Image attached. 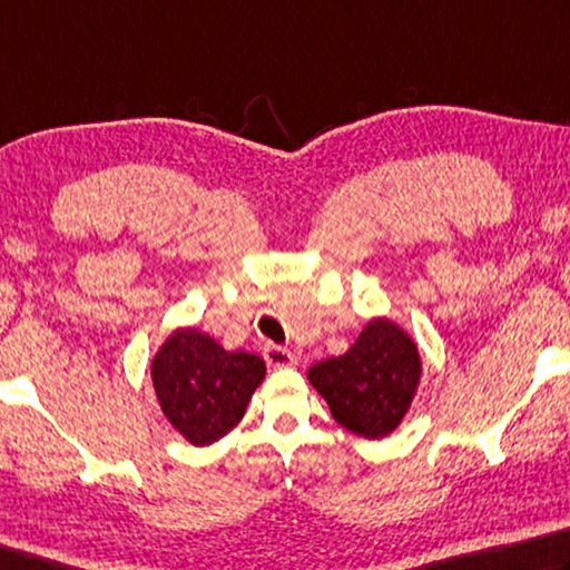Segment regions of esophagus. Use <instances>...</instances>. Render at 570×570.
<instances>
[{
    "instance_id": "34e87169",
    "label": "esophagus",
    "mask_w": 570,
    "mask_h": 570,
    "mask_svg": "<svg viewBox=\"0 0 570 570\" xmlns=\"http://www.w3.org/2000/svg\"><path fill=\"white\" fill-rule=\"evenodd\" d=\"M264 358H266V364L274 366V368H286V366L296 364V356L292 354V351L284 348V346H276V344H266Z\"/></svg>"
}]
</instances>
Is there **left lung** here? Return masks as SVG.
Segmentation results:
<instances>
[{"instance_id": "8db88e82", "label": "left lung", "mask_w": 570, "mask_h": 570, "mask_svg": "<svg viewBox=\"0 0 570 570\" xmlns=\"http://www.w3.org/2000/svg\"><path fill=\"white\" fill-rule=\"evenodd\" d=\"M423 376L419 344L386 316L371 318L346 354L318 361L308 381L331 416L361 439H384L406 419Z\"/></svg>"}]
</instances>
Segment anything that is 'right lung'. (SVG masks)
Segmentation results:
<instances>
[{"instance_id": "obj_1", "label": "right lung", "mask_w": 570, "mask_h": 570, "mask_svg": "<svg viewBox=\"0 0 570 570\" xmlns=\"http://www.w3.org/2000/svg\"><path fill=\"white\" fill-rule=\"evenodd\" d=\"M266 364L249 351H226L194 326H179L151 358L161 413L191 446H209L244 419Z\"/></svg>"}]
</instances>
